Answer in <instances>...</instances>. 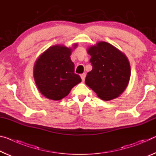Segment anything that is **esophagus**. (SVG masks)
<instances>
[{
    "instance_id": "obj_1",
    "label": "esophagus",
    "mask_w": 156,
    "mask_h": 156,
    "mask_svg": "<svg viewBox=\"0 0 156 156\" xmlns=\"http://www.w3.org/2000/svg\"><path fill=\"white\" fill-rule=\"evenodd\" d=\"M80 77L82 78V80L84 81V79H85V77H86V74L85 73H83V74L80 75Z\"/></svg>"
}]
</instances>
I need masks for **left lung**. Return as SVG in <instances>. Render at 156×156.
Instances as JSON below:
<instances>
[{
  "mask_svg": "<svg viewBox=\"0 0 156 156\" xmlns=\"http://www.w3.org/2000/svg\"><path fill=\"white\" fill-rule=\"evenodd\" d=\"M92 70L85 83L100 99L109 101L122 94L129 82L131 67L125 54L112 44L100 41L87 49Z\"/></svg>",
  "mask_w": 156,
  "mask_h": 156,
  "instance_id": "1",
  "label": "left lung"
}]
</instances>
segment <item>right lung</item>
I'll use <instances>...</instances> for the list:
<instances>
[{"label":"right lung","mask_w":156,"mask_h":156,"mask_svg":"<svg viewBox=\"0 0 156 156\" xmlns=\"http://www.w3.org/2000/svg\"><path fill=\"white\" fill-rule=\"evenodd\" d=\"M77 46L74 44L73 49ZM73 49L60 44L53 45L36 60L34 80L38 90L47 98L61 100L81 82L80 76L74 73V64L70 58Z\"/></svg>","instance_id":"add662e5"}]
</instances>
